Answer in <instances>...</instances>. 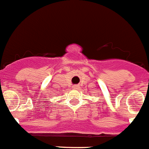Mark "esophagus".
I'll return each mask as SVG.
<instances>
[{
	"label": "esophagus",
	"mask_w": 149,
	"mask_h": 149,
	"mask_svg": "<svg viewBox=\"0 0 149 149\" xmlns=\"http://www.w3.org/2000/svg\"><path fill=\"white\" fill-rule=\"evenodd\" d=\"M78 87H79L78 85H74V86H73L74 89H77V88H78Z\"/></svg>",
	"instance_id": "34e87169"
}]
</instances>
